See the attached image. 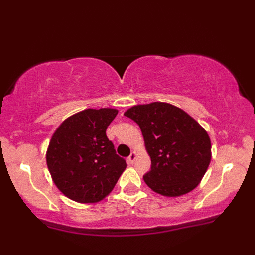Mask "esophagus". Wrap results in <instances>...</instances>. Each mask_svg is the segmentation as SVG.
Masks as SVG:
<instances>
[{
    "label": "esophagus",
    "instance_id": "1",
    "mask_svg": "<svg viewBox=\"0 0 255 255\" xmlns=\"http://www.w3.org/2000/svg\"><path fill=\"white\" fill-rule=\"evenodd\" d=\"M135 159H137V153H135V152L133 151V152H132L131 154H130V156H128V163H133Z\"/></svg>",
    "mask_w": 255,
    "mask_h": 255
}]
</instances>
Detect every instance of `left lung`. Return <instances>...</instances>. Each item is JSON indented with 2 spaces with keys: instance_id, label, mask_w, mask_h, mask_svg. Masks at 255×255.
<instances>
[{
  "instance_id": "1",
  "label": "left lung",
  "mask_w": 255,
  "mask_h": 255,
  "mask_svg": "<svg viewBox=\"0 0 255 255\" xmlns=\"http://www.w3.org/2000/svg\"><path fill=\"white\" fill-rule=\"evenodd\" d=\"M124 115L139 125L151 158L145 183L168 197L195 189L210 165L211 141L207 131L186 111L166 102L138 104Z\"/></svg>"
}]
</instances>
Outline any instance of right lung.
I'll return each mask as SVG.
<instances>
[{
	"instance_id": "1",
	"label": "right lung",
	"mask_w": 255,
	"mask_h": 255,
	"mask_svg": "<svg viewBox=\"0 0 255 255\" xmlns=\"http://www.w3.org/2000/svg\"><path fill=\"white\" fill-rule=\"evenodd\" d=\"M117 109H86L66 118L52 135L46 163L52 180L65 196L96 203L114 189L127 168L106 130Z\"/></svg>"
}]
</instances>
